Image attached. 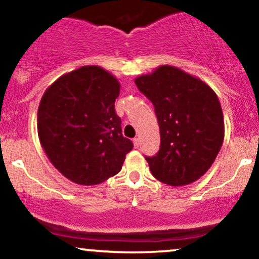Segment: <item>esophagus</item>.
Segmentation results:
<instances>
[{"label":"esophagus","instance_id":"obj_1","mask_svg":"<svg viewBox=\"0 0 259 259\" xmlns=\"http://www.w3.org/2000/svg\"><path fill=\"white\" fill-rule=\"evenodd\" d=\"M133 142H134V146H135V148H138L139 147V144H140V139L139 138H135L133 140Z\"/></svg>","mask_w":259,"mask_h":259}]
</instances>
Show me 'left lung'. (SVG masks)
Instances as JSON below:
<instances>
[{
  "label": "left lung",
  "mask_w": 259,
  "mask_h": 259,
  "mask_svg": "<svg viewBox=\"0 0 259 259\" xmlns=\"http://www.w3.org/2000/svg\"><path fill=\"white\" fill-rule=\"evenodd\" d=\"M139 90L154 106L160 148L146 157L160 183L185 186L213 164L224 141V117L218 96L197 76L173 65H159L135 79Z\"/></svg>",
  "instance_id": "obj_1"
}]
</instances>
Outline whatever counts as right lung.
<instances>
[{
  "label": "right lung",
  "mask_w": 259,
  "mask_h": 259,
  "mask_svg": "<svg viewBox=\"0 0 259 259\" xmlns=\"http://www.w3.org/2000/svg\"><path fill=\"white\" fill-rule=\"evenodd\" d=\"M120 84L99 65L65 73L42 95L37 135L47 158L79 185H97L120 171L133 142L114 109Z\"/></svg>",
  "instance_id": "obj_1"
}]
</instances>
